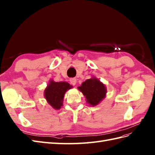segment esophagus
Segmentation results:
<instances>
[{"label": "esophagus", "mask_w": 155, "mask_h": 155, "mask_svg": "<svg viewBox=\"0 0 155 155\" xmlns=\"http://www.w3.org/2000/svg\"><path fill=\"white\" fill-rule=\"evenodd\" d=\"M70 81L71 83V84L75 85V84H76L77 80H76V79H75V78H71V79H70Z\"/></svg>", "instance_id": "esophagus-1"}]
</instances>
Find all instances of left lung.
I'll return each mask as SVG.
<instances>
[{
	"instance_id": "obj_1",
	"label": "left lung",
	"mask_w": 155,
	"mask_h": 155,
	"mask_svg": "<svg viewBox=\"0 0 155 155\" xmlns=\"http://www.w3.org/2000/svg\"><path fill=\"white\" fill-rule=\"evenodd\" d=\"M87 102L91 106H96L106 97L107 88L105 85L96 78L88 79L79 87Z\"/></svg>"
}]
</instances>
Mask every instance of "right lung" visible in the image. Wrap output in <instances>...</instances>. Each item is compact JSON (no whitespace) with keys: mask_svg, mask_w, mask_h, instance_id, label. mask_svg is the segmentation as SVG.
<instances>
[{"mask_svg":"<svg viewBox=\"0 0 155 155\" xmlns=\"http://www.w3.org/2000/svg\"><path fill=\"white\" fill-rule=\"evenodd\" d=\"M71 87L67 82H55L51 80L44 91L47 103L56 110H59L62 106L65 93Z\"/></svg>","mask_w":155,"mask_h":155,"instance_id":"1","label":"right lung"}]
</instances>
